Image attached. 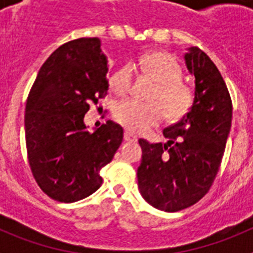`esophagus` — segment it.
<instances>
[{"label":"esophagus","instance_id":"34e87169","mask_svg":"<svg viewBox=\"0 0 253 253\" xmlns=\"http://www.w3.org/2000/svg\"><path fill=\"white\" fill-rule=\"evenodd\" d=\"M124 140L125 142H137V137L134 135L130 131L125 130L124 131Z\"/></svg>","mask_w":253,"mask_h":253}]
</instances>
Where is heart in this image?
<instances>
[{
    "instance_id": "obj_1",
    "label": "heart",
    "mask_w": 253,
    "mask_h": 253,
    "mask_svg": "<svg viewBox=\"0 0 253 253\" xmlns=\"http://www.w3.org/2000/svg\"><path fill=\"white\" fill-rule=\"evenodd\" d=\"M139 66L143 72L157 84L149 97L153 102L142 104L128 100L118 105L114 110L116 122L126 130L137 134L157 126L163 119V111L169 120L181 119L186 115L194 101L193 91L180 82L182 71L172 55L153 51L140 59ZM131 84L133 68L126 64L113 73L109 87L114 95L124 97L130 91Z\"/></svg>"
}]
</instances>
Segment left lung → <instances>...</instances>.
<instances>
[{"instance_id": "left-lung-1", "label": "left lung", "mask_w": 253, "mask_h": 253, "mask_svg": "<svg viewBox=\"0 0 253 253\" xmlns=\"http://www.w3.org/2000/svg\"><path fill=\"white\" fill-rule=\"evenodd\" d=\"M184 59L195 78L189 113L163 129L166 143L139 139V191L148 204L169 213L191 207L208 193L232 123L231 96L213 60L196 46L187 48Z\"/></svg>"}]
</instances>
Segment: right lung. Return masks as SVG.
Returning a JSON list of instances; mask_svg holds the SVG:
<instances>
[{
	"label": "right lung",
	"instance_id": "add662e5",
	"mask_svg": "<svg viewBox=\"0 0 253 253\" xmlns=\"http://www.w3.org/2000/svg\"><path fill=\"white\" fill-rule=\"evenodd\" d=\"M107 57L99 38L60 45L44 62L29 93L25 137L31 172L51 199L78 202L102 184L123 128L111 120L88 131L84 115L109 88Z\"/></svg>",
	"mask_w": 253,
	"mask_h": 253
}]
</instances>
